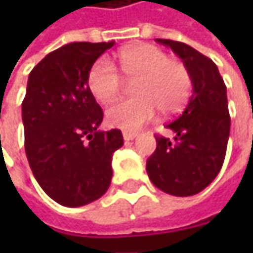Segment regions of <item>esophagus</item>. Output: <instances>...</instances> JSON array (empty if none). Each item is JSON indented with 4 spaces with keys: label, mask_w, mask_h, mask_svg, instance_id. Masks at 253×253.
I'll list each match as a JSON object with an SVG mask.
<instances>
[{
    "label": "esophagus",
    "mask_w": 253,
    "mask_h": 253,
    "mask_svg": "<svg viewBox=\"0 0 253 253\" xmlns=\"http://www.w3.org/2000/svg\"><path fill=\"white\" fill-rule=\"evenodd\" d=\"M136 136H137V133H134V131H123V137H125V140H126V142H128V140H133Z\"/></svg>",
    "instance_id": "esophagus-1"
}]
</instances>
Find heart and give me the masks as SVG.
I'll return each mask as SVG.
<instances>
[{
  "instance_id": "heart-1",
  "label": "heart",
  "mask_w": 253,
  "mask_h": 253,
  "mask_svg": "<svg viewBox=\"0 0 253 253\" xmlns=\"http://www.w3.org/2000/svg\"><path fill=\"white\" fill-rule=\"evenodd\" d=\"M119 64L127 79L134 82L136 96L119 101L105 111V120L111 127L137 130L149 123L157 110L164 116L178 113L189 95L192 80L186 66L154 45H131L119 52ZM90 93L101 102L116 99L123 87V79L116 66L99 58L93 63L87 75Z\"/></svg>"
}]
</instances>
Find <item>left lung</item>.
Here are the masks:
<instances>
[{
    "mask_svg": "<svg viewBox=\"0 0 253 253\" xmlns=\"http://www.w3.org/2000/svg\"><path fill=\"white\" fill-rule=\"evenodd\" d=\"M181 58L192 80V96L167 128L173 139L157 136V149L146 161L151 181L173 196H192L220 173L230 136L227 87L215 63L195 48L157 39Z\"/></svg>",
    "mask_w": 253,
    "mask_h": 253,
    "instance_id": "1",
    "label": "left lung"
}]
</instances>
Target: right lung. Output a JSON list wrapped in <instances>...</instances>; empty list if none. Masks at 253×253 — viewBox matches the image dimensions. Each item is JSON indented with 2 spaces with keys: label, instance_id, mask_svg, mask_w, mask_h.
Listing matches in <instances>:
<instances>
[{
  "label": "right lung",
  "instance_id": "1",
  "mask_svg": "<svg viewBox=\"0 0 253 253\" xmlns=\"http://www.w3.org/2000/svg\"><path fill=\"white\" fill-rule=\"evenodd\" d=\"M114 42H72L49 52L27 79L22 104L25 149L43 192L64 207H83L110 187L113 154L123 146L119 128L98 130L102 110L87 75Z\"/></svg>",
  "mask_w": 253,
  "mask_h": 253
}]
</instances>
